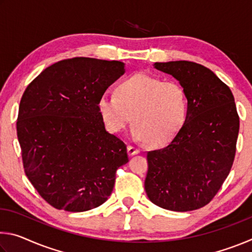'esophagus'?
Wrapping results in <instances>:
<instances>
[{
  "label": "esophagus",
  "mask_w": 252,
  "mask_h": 252,
  "mask_svg": "<svg viewBox=\"0 0 252 252\" xmlns=\"http://www.w3.org/2000/svg\"><path fill=\"white\" fill-rule=\"evenodd\" d=\"M140 152V150L138 148H134L133 146H129L127 147V153H129V156H134V155H138Z\"/></svg>",
  "instance_id": "34e87169"
}]
</instances>
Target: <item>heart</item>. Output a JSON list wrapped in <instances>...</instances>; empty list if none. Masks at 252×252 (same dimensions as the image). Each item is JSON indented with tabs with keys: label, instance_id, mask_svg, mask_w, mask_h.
Instances as JSON below:
<instances>
[{
	"label": "heart",
	"instance_id": "b5f03b06",
	"mask_svg": "<svg viewBox=\"0 0 252 252\" xmlns=\"http://www.w3.org/2000/svg\"><path fill=\"white\" fill-rule=\"evenodd\" d=\"M99 110L108 130L118 133L133 121L132 136L151 146H165L180 132L188 116V97L173 80L138 73L118 87V95L104 94Z\"/></svg>",
	"mask_w": 252,
	"mask_h": 252
}]
</instances>
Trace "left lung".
Returning a JSON list of instances; mask_svg holds the SVG:
<instances>
[{"mask_svg":"<svg viewBox=\"0 0 252 252\" xmlns=\"http://www.w3.org/2000/svg\"><path fill=\"white\" fill-rule=\"evenodd\" d=\"M153 66L185 89L188 116L167 147L148 152L144 189L151 202L167 210H197L211 201L232 167L239 133L234 97L227 84L198 63Z\"/></svg>","mask_w":252,"mask_h":252,"instance_id":"1","label":"left lung"}]
</instances>
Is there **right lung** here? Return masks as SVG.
<instances>
[{
	"mask_svg": "<svg viewBox=\"0 0 252 252\" xmlns=\"http://www.w3.org/2000/svg\"><path fill=\"white\" fill-rule=\"evenodd\" d=\"M125 63L73 58L54 63L28 85L16 131L24 172L46 202L82 212L105 202L126 146L105 130L99 101Z\"/></svg>",
	"mask_w": 252,
	"mask_h": 252,
	"instance_id": "obj_1",
	"label": "right lung"
}]
</instances>
